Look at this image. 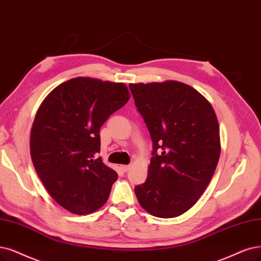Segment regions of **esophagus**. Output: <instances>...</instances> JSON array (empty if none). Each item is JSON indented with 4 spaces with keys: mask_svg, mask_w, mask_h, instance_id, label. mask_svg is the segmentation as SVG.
<instances>
[{
    "mask_svg": "<svg viewBox=\"0 0 261 261\" xmlns=\"http://www.w3.org/2000/svg\"><path fill=\"white\" fill-rule=\"evenodd\" d=\"M120 168H121V170H122L123 172H128L131 167H130V166H121Z\"/></svg>",
    "mask_w": 261,
    "mask_h": 261,
    "instance_id": "1",
    "label": "esophagus"
}]
</instances>
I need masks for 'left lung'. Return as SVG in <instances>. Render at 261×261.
<instances>
[{"label":"left lung","mask_w":261,"mask_h":261,"mask_svg":"<svg viewBox=\"0 0 261 261\" xmlns=\"http://www.w3.org/2000/svg\"><path fill=\"white\" fill-rule=\"evenodd\" d=\"M129 88L152 141L147 179L134 188L138 201L152 216H179L196 204L217 167L216 114L184 83H140Z\"/></svg>","instance_id":"1"}]
</instances>
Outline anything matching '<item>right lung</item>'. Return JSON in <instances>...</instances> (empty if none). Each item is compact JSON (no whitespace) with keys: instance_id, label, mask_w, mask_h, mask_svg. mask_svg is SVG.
<instances>
[{"instance_id":"1","label":"right lung","mask_w":261,"mask_h":261,"mask_svg":"<svg viewBox=\"0 0 261 261\" xmlns=\"http://www.w3.org/2000/svg\"><path fill=\"white\" fill-rule=\"evenodd\" d=\"M129 99L122 83L76 77L56 87L35 115L33 166L54 200L73 214L93 213L109 199L118 175L98 157L100 128Z\"/></svg>"}]
</instances>
